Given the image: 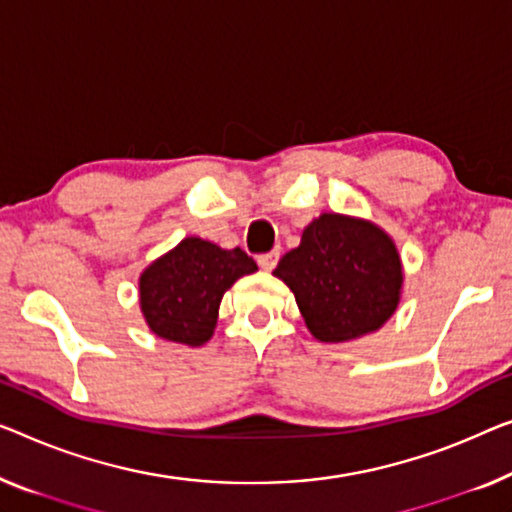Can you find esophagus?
<instances>
[{
	"label": "esophagus",
	"instance_id": "1",
	"mask_svg": "<svg viewBox=\"0 0 512 512\" xmlns=\"http://www.w3.org/2000/svg\"><path fill=\"white\" fill-rule=\"evenodd\" d=\"M278 259H280V250H271V253L259 255V257H257V264L262 266L264 271H273V269H276Z\"/></svg>",
	"mask_w": 512,
	"mask_h": 512
}]
</instances>
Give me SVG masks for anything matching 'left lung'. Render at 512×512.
<instances>
[{
  "mask_svg": "<svg viewBox=\"0 0 512 512\" xmlns=\"http://www.w3.org/2000/svg\"><path fill=\"white\" fill-rule=\"evenodd\" d=\"M273 276L292 289L319 342H352L375 333L402 301L404 269L393 236L372 220L322 213L280 259Z\"/></svg>",
  "mask_w": 512,
  "mask_h": 512,
  "instance_id": "obj_1",
  "label": "left lung"
}]
</instances>
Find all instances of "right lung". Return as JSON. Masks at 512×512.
<instances>
[{"instance_id":"1","label":"right lung","mask_w":512,"mask_h":512,"mask_svg":"<svg viewBox=\"0 0 512 512\" xmlns=\"http://www.w3.org/2000/svg\"><path fill=\"white\" fill-rule=\"evenodd\" d=\"M255 271L253 257L241 248L225 250L200 236H186L140 273L144 322L158 338L200 347L216 331L227 289Z\"/></svg>"}]
</instances>
